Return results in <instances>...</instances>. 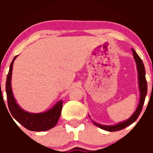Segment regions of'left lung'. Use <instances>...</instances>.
<instances>
[{"mask_svg":"<svg viewBox=\"0 0 153 153\" xmlns=\"http://www.w3.org/2000/svg\"><path fill=\"white\" fill-rule=\"evenodd\" d=\"M132 53H133L134 59H135V63H136L137 70H138V87H139L140 92L139 103H138V105L137 106V109H135L134 113L131 115L130 118H129L126 121H122V122L118 123V124L114 125H103L96 123L93 120H92L94 124L96 125L97 126H98L101 129H104V130L109 131V132H115V131L121 130V129H124L126 126H129V125L132 124V123H134L136 121L137 118H138L139 115L141 114V110H142L143 104H144L145 98H146V93H147V82H146V76H145L146 72H145L144 65L143 64V61H141L140 57L138 56V54L136 53V52L133 49H132Z\"/></svg>","mask_w":153,"mask_h":153,"instance_id":"obj_1","label":"left lung"}]
</instances>
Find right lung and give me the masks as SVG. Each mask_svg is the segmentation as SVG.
<instances>
[{
    "instance_id": "obj_1",
    "label": "right lung",
    "mask_w": 153,
    "mask_h": 153,
    "mask_svg": "<svg viewBox=\"0 0 153 153\" xmlns=\"http://www.w3.org/2000/svg\"><path fill=\"white\" fill-rule=\"evenodd\" d=\"M17 57L18 55L13 58L11 63L10 70L7 75V82H6L7 103L11 115L18 123H20L29 130L35 131V132L49 130L54 127L58 123L62 110L63 101L61 100L58 101L49 110L41 113H32V112H27L18 105L13 95L12 85H11L12 67H13L14 61Z\"/></svg>"
}]
</instances>
